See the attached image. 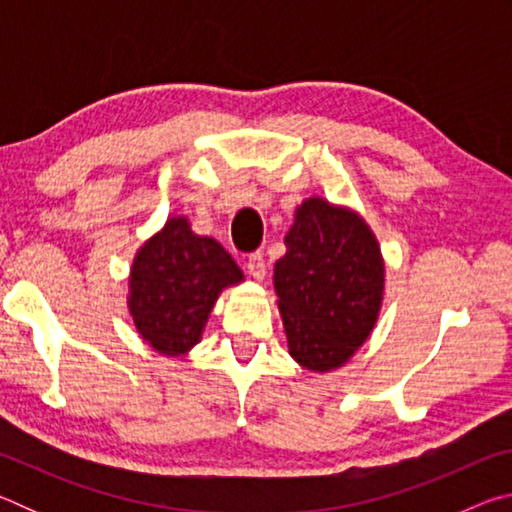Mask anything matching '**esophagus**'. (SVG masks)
Returning <instances> with one entry per match:
<instances>
[{
	"label": "esophagus",
	"instance_id": "1",
	"mask_svg": "<svg viewBox=\"0 0 512 512\" xmlns=\"http://www.w3.org/2000/svg\"><path fill=\"white\" fill-rule=\"evenodd\" d=\"M246 271L248 275L253 277V280L262 282L266 277V262H264V255L262 253H253L246 259Z\"/></svg>",
	"mask_w": 512,
	"mask_h": 512
}]
</instances>
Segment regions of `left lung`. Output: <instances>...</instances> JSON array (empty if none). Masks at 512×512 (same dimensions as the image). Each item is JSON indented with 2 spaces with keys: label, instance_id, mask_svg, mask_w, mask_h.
Returning a JSON list of instances; mask_svg holds the SVG:
<instances>
[{
  "label": "left lung",
  "instance_id": "8db88e82",
  "mask_svg": "<svg viewBox=\"0 0 512 512\" xmlns=\"http://www.w3.org/2000/svg\"><path fill=\"white\" fill-rule=\"evenodd\" d=\"M275 262L289 354L302 368L345 366L370 336L384 300V257L375 232L350 207L311 196L296 207Z\"/></svg>",
  "mask_w": 512,
  "mask_h": 512
}]
</instances>
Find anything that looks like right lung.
<instances>
[{"label": "right lung", "mask_w": 512, "mask_h": 512, "mask_svg": "<svg viewBox=\"0 0 512 512\" xmlns=\"http://www.w3.org/2000/svg\"><path fill=\"white\" fill-rule=\"evenodd\" d=\"M244 280L230 253L171 216L137 250L128 280V314L155 352L183 357L201 341L219 293Z\"/></svg>", "instance_id": "right-lung-1"}]
</instances>
